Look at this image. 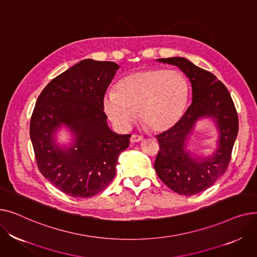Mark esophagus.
<instances>
[{
  "instance_id": "34e87169",
  "label": "esophagus",
  "mask_w": 257,
  "mask_h": 257,
  "mask_svg": "<svg viewBox=\"0 0 257 257\" xmlns=\"http://www.w3.org/2000/svg\"><path fill=\"white\" fill-rule=\"evenodd\" d=\"M143 140H144V138L142 136H138V134H132L131 139H130V142L131 143H140Z\"/></svg>"
}]
</instances>
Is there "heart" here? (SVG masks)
Returning <instances> with one entry per match:
<instances>
[{
    "mask_svg": "<svg viewBox=\"0 0 257 257\" xmlns=\"http://www.w3.org/2000/svg\"><path fill=\"white\" fill-rule=\"evenodd\" d=\"M187 100L188 85L182 74L150 67L121 78L115 90L105 94L104 110L118 129H128L139 111L145 127L161 132L178 123Z\"/></svg>",
    "mask_w": 257,
    "mask_h": 257,
    "instance_id": "b5f03b06",
    "label": "heart"
}]
</instances>
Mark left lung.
<instances>
[{
  "label": "left lung",
  "instance_id": "obj_1",
  "mask_svg": "<svg viewBox=\"0 0 257 257\" xmlns=\"http://www.w3.org/2000/svg\"><path fill=\"white\" fill-rule=\"evenodd\" d=\"M159 61L178 66L190 79L193 102L176 125L156 137L160 149L154 168L159 179L172 191L193 196L213 185L227 171L238 131V116L230 93L213 74L182 57ZM202 116L216 119L220 139L215 154L198 162L185 151V141Z\"/></svg>",
  "mask_w": 257,
  "mask_h": 257
}]
</instances>
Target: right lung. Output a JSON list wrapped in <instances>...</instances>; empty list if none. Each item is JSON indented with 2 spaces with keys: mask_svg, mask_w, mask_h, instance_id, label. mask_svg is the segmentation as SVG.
Here are the masks:
<instances>
[{
  "mask_svg": "<svg viewBox=\"0 0 257 257\" xmlns=\"http://www.w3.org/2000/svg\"><path fill=\"white\" fill-rule=\"evenodd\" d=\"M118 65L84 59L63 72L40 92L30 120V139L39 172L59 191L74 198L101 193L115 176L117 157L131 134L107 126L104 96ZM62 123L76 134L64 151L52 134Z\"/></svg>",
  "mask_w": 257,
  "mask_h": 257,
  "instance_id": "add662e5",
  "label": "right lung"
}]
</instances>
